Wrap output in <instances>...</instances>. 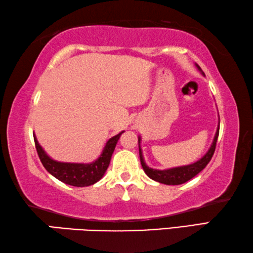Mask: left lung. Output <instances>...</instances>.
<instances>
[{
	"label": "left lung",
	"mask_w": 253,
	"mask_h": 253,
	"mask_svg": "<svg viewBox=\"0 0 253 253\" xmlns=\"http://www.w3.org/2000/svg\"><path fill=\"white\" fill-rule=\"evenodd\" d=\"M196 66L198 67V70L202 72V69L196 64ZM204 74V73H203ZM218 133H219V124L217 127V130H216L214 141L211 143V145L208 150L207 153L203 156L202 159L198 160L197 162L189 164V166H183V167H177L172 168V169H167V170H156L152 169V168H148L146 166L145 161H144L142 148L139 146V143H141V137H138V147H139V159H141V164L143 167V170L145 171L147 177H150L154 181H158L160 183L164 184H172V186H175V184H181L187 181H189L195 175H197L200 171H202L204 168H205L208 163H210L211 156H213L215 148H216V142H217L218 138Z\"/></svg>",
	"instance_id": "obj_1"
}]
</instances>
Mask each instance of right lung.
<instances>
[{
  "label": "right lung",
  "instance_id": "right-lung-1",
  "mask_svg": "<svg viewBox=\"0 0 253 253\" xmlns=\"http://www.w3.org/2000/svg\"><path fill=\"white\" fill-rule=\"evenodd\" d=\"M124 131L118 135L111 137L106 143L101 155L91 163H67V162H58L49 158L34 135L36 150H37L38 156L42 161L45 169L54 175L56 179L66 184H71L74 187H87L91 184L98 182L103 177L105 172L109 167L111 155L114 153L116 144Z\"/></svg>",
  "mask_w": 253,
  "mask_h": 253
}]
</instances>
